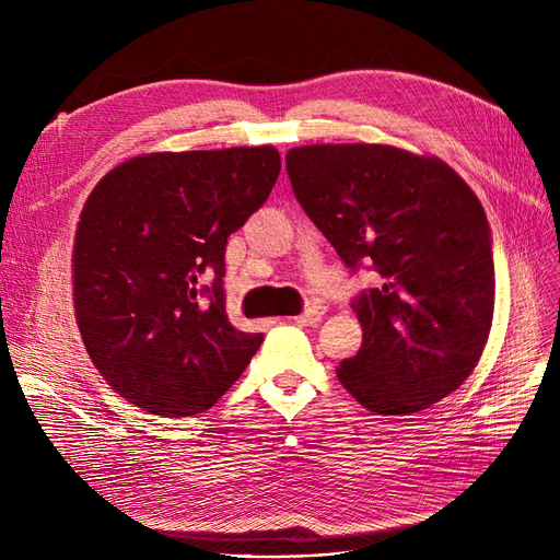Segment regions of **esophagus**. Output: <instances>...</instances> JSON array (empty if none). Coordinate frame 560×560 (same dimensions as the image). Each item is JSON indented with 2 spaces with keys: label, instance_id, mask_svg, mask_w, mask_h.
Segmentation results:
<instances>
[{
  "label": "esophagus",
  "instance_id": "1",
  "mask_svg": "<svg viewBox=\"0 0 560 560\" xmlns=\"http://www.w3.org/2000/svg\"><path fill=\"white\" fill-rule=\"evenodd\" d=\"M322 315H325V308H322V306H311V308L303 311L301 315H296L294 319H296V325L313 327V325H317V322L322 319Z\"/></svg>",
  "mask_w": 560,
  "mask_h": 560
}]
</instances>
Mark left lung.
Returning a JSON list of instances; mask_svg holds the SVG:
<instances>
[{
	"instance_id": "8db88e82",
	"label": "left lung",
	"mask_w": 560,
	"mask_h": 560,
	"mask_svg": "<svg viewBox=\"0 0 560 560\" xmlns=\"http://www.w3.org/2000/svg\"><path fill=\"white\" fill-rule=\"evenodd\" d=\"M284 163L299 206L350 273L381 276L350 303L364 336L338 381L385 416L448 397L493 322V238L479 198L446 163L385 144L299 147Z\"/></svg>"
}]
</instances>
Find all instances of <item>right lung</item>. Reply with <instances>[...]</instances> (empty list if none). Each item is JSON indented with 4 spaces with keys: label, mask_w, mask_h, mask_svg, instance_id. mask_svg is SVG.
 Wrapping results in <instances>:
<instances>
[{
    "label": "right lung",
    "mask_w": 560,
    "mask_h": 560,
    "mask_svg": "<svg viewBox=\"0 0 560 560\" xmlns=\"http://www.w3.org/2000/svg\"><path fill=\"white\" fill-rule=\"evenodd\" d=\"M278 175L273 147H233L130 159L93 189L74 245L77 325L130 404L208 411L259 350L264 334L229 322L224 254Z\"/></svg>",
    "instance_id": "1"
}]
</instances>
